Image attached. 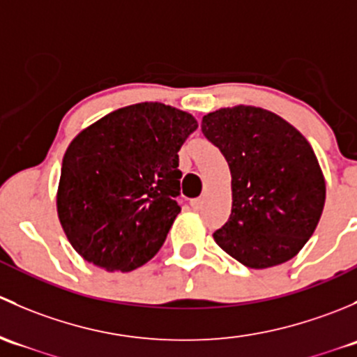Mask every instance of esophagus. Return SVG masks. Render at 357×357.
Instances as JSON below:
<instances>
[{
  "label": "esophagus",
  "mask_w": 357,
  "mask_h": 357,
  "mask_svg": "<svg viewBox=\"0 0 357 357\" xmlns=\"http://www.w3.org/2000/svg\"><path fill=\"white\" fill-rule=\"evenodd\" d=\"M192 205H193V208H197V211H199V208H202V205H204V199L199 197V199L192 200Z\"/></svg>",
  "instance_id": "34e87169"
}]
</instances>
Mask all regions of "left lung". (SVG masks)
Here are the masks:
<instances>
[{
    "mask_svg": "<svg viewBox=\"0 0 357 357\" xmlns=\"http://www.w3.org/2000/svg\"><path fill=\"white\" fill-rule=\"evenodd\" d=\"M202 132L231 172V214L214 233L215 243L252 269L295 257L314 233L326 199L307 139L275 112L252 105L204 115Z\"/></svg>",
    "mask_w": 357,
    "mask_h": 357,
    "instance_id": "obj_1",
    "label": "left lung"
}]
</instances>
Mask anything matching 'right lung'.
Here are the masks:
<instances>
[{
	"instance_id": "1",
	"label": "right lung",
	"mask_w": 357,
	"mask_h": 357,
	"mask_svg": "<svg viewBox=\"0 0 357 357\" xmlns=\"http://www.w3.org/2000/svg\"><path fill=\"white\" fill-rule=\"evenodd\" d=\"M197 128L188 112L143 102L110 112L72 139L56 214L82 259L128 273L157 254L181 212L178 152Z\"/></svg>"
}]
</instances>
